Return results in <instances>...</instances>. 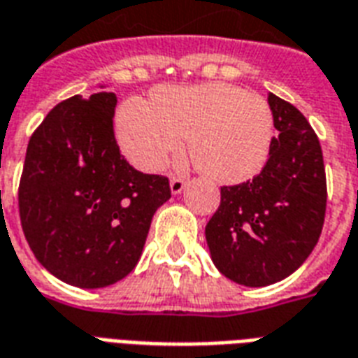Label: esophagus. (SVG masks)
<instances>
[{"mask_svg": "<svg viewBox=\"0 0 358 358\" xmlns=\"http://www.w3.org/2000/svg\"><path fill=\"white\" fill-rule=\"evenodd\" d=\"M186 187V180L184 178H171V192L174 193V195H178V193H182V189Z\"/></svg>", "mask_w": 358, "mask_h": 358, "instance_id": "esophagus-1", "label": "esophagus"}]
</instances>
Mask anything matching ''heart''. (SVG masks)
I'll return each instance as SVG.
<instances>
[{
    "label": "heart",
    "instance_id": "1",
    "mask_svg": "<svg viewBox=\"0 0 358 358\" xmlns=\"http://www.w3.org/2000/svg\"><path fill=\"white\" fill-rule=\"evenodd\" d=\"M121 150L140 171L157 172L178 157L189 136L195 169L218 184H241L264 169L273 138V113L254 92L226 83L159 87L152 104L119 108Z\"/></svg>",
    "mask_w": 358,
    "mask_h": 358
}]
</instances>
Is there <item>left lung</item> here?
<instances>
[{"label": "left lung", "instance_id": "obj_1", "mask_svg": "<svg viewBox=\"0 0 358 358\" xmlns=\"http://www.w3.org/2000/svg\"><path fill=\"white\" fill-rule=\"evenodd\" d=\"M273 125L260 174L220 189V206L205 227L222 275L245 287L287 279L317 245L327 213V174L319 138L287 100L269 92Z\"/></svg>", "mask_w": 358, "mask_h": 358}]
</instances>
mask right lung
<instances>
[{
  "mask_svg": "<svg viewBox=\"0 0 358 358\" xmlns=\"http://www.w3.org/2000/svg\"><path fill=\"white\" fill-rule=\"evenodd\" d=\"M117 96L62 100L34 131L18 186L24 237L71 287H110L138 264L169 178L129 165L113 134Z\"/></svg>",
  "mask_w": 358,
  "mask_h": 358,
  "instance_id": "add662e5",
  "label": "right lung"
}]
</instances>
